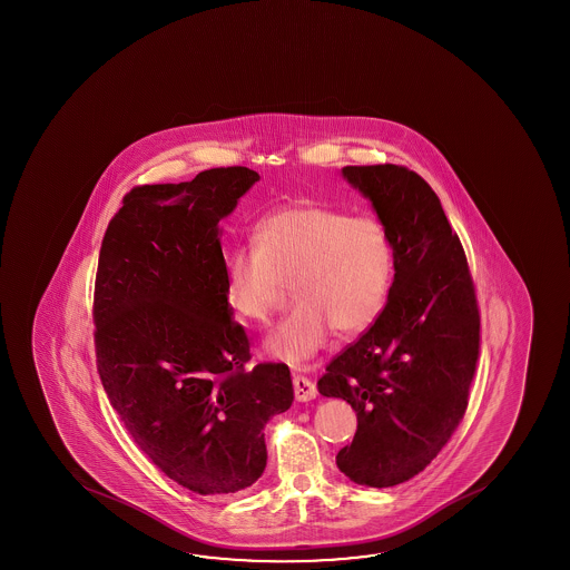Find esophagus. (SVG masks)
Returning a JSON list of instances; mask_svg holds the SVG:
<instances>
[{"label": "esophagus", "instance_id": "esophagus-1", "mask_svg": "<svg viewBox=\"0 0 570 570\" xmlns=\"http://www.w3.org/2000/svg\"><path fill=\"white\" fill-rule=\"evenodd\" d=\"M294 395L298 402H309L317 395L316 383L306 375H294Z\"/></svg>", "mask_w": 570, "mask_h": 570}]
</instances>
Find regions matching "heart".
<instances>
[{
  "mask_svg": "<svg viewBox=\"0 0 570 570\" xmlns=\"http://www.w3.org/2000/svg\"><path fill=\"white\" fill-rule=\"evenodd\" d=\"M392 278V238L380 218L312 203L264 218L254 244L225 264L228 302L250 322H266L292 284L298 304L266 340V352L288 364L316 354L332 330L352 336L372 326Z\"/></svg>",
  "mask_w": 570,
  "mask_h": 570,
  "instance_id": "obj_1",
  "label": "heart"
}]
</instances>
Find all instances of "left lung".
Segmentation results:
<instances>
[{"label":"left lung","instance_id":"obj_1","mask_svg":"<svg viewBox=\"0 0 570 570\" xmlns=\"http://www.w3.org/2000/svg\"><path fill=\"white\" fill-rule=\"evenodd\" d=\"M374 205L393 246L382 314L317 380L357 413L354 441L336 455L357 485H400L448 445L465 415L481 316L465 250L438 195L402 165L344 167Z\"/></svg>","mask_w":570,"mask_h":570}]
</instances>
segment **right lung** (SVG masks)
<instances>
[{
    "instance_id": "1",
    "label": "right lung",
    "mask_w": 570,
    "mask_h": 570,
    "mask_svg": "<svg viewBox=\"0 0 570 570\" xmlns=\"http://www.w3.org/2000/svg\"><path fill=\"white\" fill-rule=\"evenodd\" d=\"M210 168L142 185L105 230L95 276L97 372L150 463L196 494H234L266 466L264 425L294 402L284 364L250 362L226 296L220 218L258 180Z\"/></svg>"
}]
</instances>
